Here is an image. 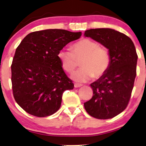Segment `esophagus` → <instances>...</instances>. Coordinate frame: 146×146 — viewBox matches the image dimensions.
<instances>
[{
	"mask_svg": "<svg viewBox=\"0 0 146 146\" xmlns=\"http://www.w3.org/2000/svg\"><path fill=\"white\" fill-rule=\"evenodd\" d=\"M82 86V85L80 84H78V83L74 84V87L75 88H80V87H81Z\"/></svg>",
	"mask_w": 146,
	"mask_h": 146,
	"instance_id": "obj_1",
	"label": "esophagus"
}]
</instances>
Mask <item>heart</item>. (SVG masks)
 <instances>
[{"mask_svg":"<svg viewBox=\"0 0 146 146\" xmlns=\"http://www.w3.org/2000/svg\"><path fill=\"white\" fill-rule=\"evenodd\" d=\"M72 51L62 49L58 57L66 72L72 73L77 67V60H80L81 69L72 75L76 82H86L94 76L99 78L108 70L111 62L109 51L93 40L84 38L72 46Z\"/></svg>","mask_w":146,"mask_h":146,"instance_id":"1","label":"heart"}]
</instances>
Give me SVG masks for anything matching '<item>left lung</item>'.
I'll use <instances>...</instances> for the list:
<instances>
[{
    "instance_id": "8db88e82",
    "label": "left lung",
    "mask_w": 146,
    "mask_h": 146,
    "mask_svg": "<svg viewBox=\"0 0 146 146\" xmlns=\"http://www.w3.org/2000/svg\"><path fill=\"white\" fill-rule=\"evenodd\" d=\"M84 36L108 49L111 62L106 72L90 84L93 96L84 106L95 118H112L126 108L130 99L136 76L135 46L130 38L111 29L87 30Z\"/></svg>"
}]
</instances>
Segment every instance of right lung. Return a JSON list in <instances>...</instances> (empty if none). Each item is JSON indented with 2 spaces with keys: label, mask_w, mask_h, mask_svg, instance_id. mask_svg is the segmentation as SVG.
I'll list each match as a JSON object with an SVG mask.
<instances>
[{
  "label": "right lung",
  "mask_w": 146,
  "mask_h": 146,
  "mask_svg": "<svg viewBox=\"0 0 146 146\" xmlns=\"http://www.w3.org/2000/svg\"><path fill=\"white\" fill-rule=\"evenodd\" d=\"M82 33L48 29L28 35L19 45L11 65L13 96L25 111L46 117L58 110L62 97L74 84L62 68L58 52Z\"/></svg>",
  "instance_id": "add662e5"
}]
</instances>
